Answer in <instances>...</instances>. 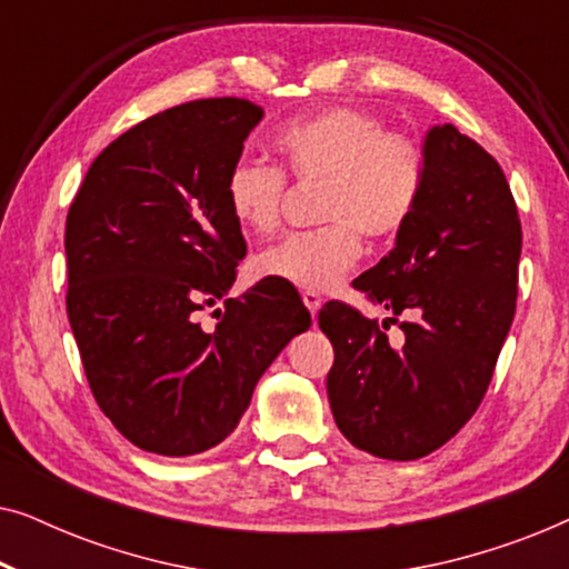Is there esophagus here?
<instances>
[{"label": "esophagus", "instance_id": "1", "mask_svg": "<svg viewBox=\"0 0 569 569\" xmlns=\"http://www.w3.org/2000/svg\"><path fill=\"white\" fill-rule=\"evenodd\" d=\"M302 302H306V308L310 310V316H316L318 310H321L323 298L316 290H306V292H302Z\"/></svg>", "mask_w": 569, "mask_h": 569}]
</instances>
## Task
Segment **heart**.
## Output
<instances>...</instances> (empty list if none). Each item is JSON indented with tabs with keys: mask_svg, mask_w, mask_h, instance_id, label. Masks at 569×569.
Segmentation results:
<instances>
[{
	"mask_svg": "<svg viewBox=\"0 0 569 569\" xmlns=\"http://www.w3.org/2000/svg\"><path fill=\"white\" fill-rule=\"evenodd\" d=\"M279 168L240 160L224 178L228 212L243 232L269 236L282 220L287 179L321 181L316 230L292 232L256 256V274L298 290H331L360 261L362 237L396 238L422 204L427 152L376 113L331 106L287 121L271 137Z\"/></svg>",
	"mask_w": 569,
	"mask_h": 569,
	"instance_id": "obj_1",
	"label": "heart"
}]
</instances>
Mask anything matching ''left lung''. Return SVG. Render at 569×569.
Listing matches in <instances>:
<instances>
[{
	"mask_svg": "<svg viewBox=\"0 0 569 569\" xmlns=\"http://www.w3.org/2000/svg\"><path fill=\"white\" fill-rule=\"evenodd\" d=\"M425 152L422 204L393 251L352 282L393 318L380 326L341 300L318 313L333 347L337 427L391 461L432 453L473 417L518 298L523 232L500 162L453 123L430 129ZM388 322L400 323L399 342L387 341Z\"/></svg>",
	"mask_w": 569,
	"mask_h": 569,
	"instance_id": "obj_1",
	"label": "left lung"
}]
</instances>
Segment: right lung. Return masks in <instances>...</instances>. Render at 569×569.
<instances>
[{"label": "right lung", "mask_w": 569, "mask_h": 569, "mask_svg": "<svg viewBox=\"0 0 569 569\" xmlns=\"http://www.w3.org/2000/svg\"><path fill=\"white\" fill-rule=\"evenodd\" d=\"M246 98L168 108L113 139L69 207L67 316L98 407L158 456L214 448L310 313L295 287L228 298L246 256L224 178L261 121ZM226 300L214 332L198 313Z\"/></svg>", "instance_id": "1"}]
</instances>
